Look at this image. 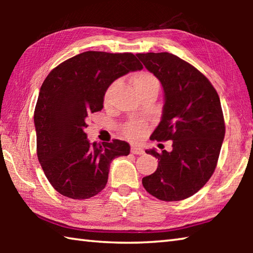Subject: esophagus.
I'll use <instances>...</instances> for the list:
<instances>
[{
  "label": "esophagus",
  "mask_w": 253,
  "mask_h": 253,
  "mask_svg": "<svg viewBox=\"0 0 253 253\" xmlns=\"http://www.w3.org/2000/svg\"><path fill=\"white\" fill-rule=\"evenodd\" d=\"M130 152L132 154H135V155H142V154H144L143 149L140 148V147H137V146H131Z\"/></svg>",
  "instance_id": "34e87169"
}]
</instances>
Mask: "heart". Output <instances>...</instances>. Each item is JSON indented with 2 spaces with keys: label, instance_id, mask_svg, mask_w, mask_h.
Instances as JSON below:
<instances>
[{
  "label": "heart",
  "instance_id": "1",
  "mask_svg": "<svg viewBox=\"0 0 253 253\" xmlns=\"http://www.w3.org/2000/svg\"><path fill=\"white\" fill-rule=\"evenodd\" d=\"M132 84H134L135 90L138 95L140 92L151 90V89H157L158 90V87H160V83H158L156 77L148 71L136 72L134 77H132ZM115 88H116V84H111L110 87L107 89V91L105 93V104H109L110 102L114 95ZM145 129H146V127H145L144 124L132 122L124 126L123 131L128 138L136 139L144 134Z\"/></svg>",
  "mask_w": 253,
  "mask_h": 253
}]
</instances>
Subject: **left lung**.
<instances>
[{
  "label": "left lung",
  "instance_id": "8db88e82",
  "mask_svg": "<svg viewBox=\"0 0 253 253\" xmlns=\"http://www.w3.org/2000/svg\"><path fill=\"white\" fill-rule=\"evenodd\" d=\"M161 81L165 102L152 140H172V151L155 149L157 169L143 186L158 200L172 202L200 191L212 176L224 139L225 125L219 95L195 67L169 52L136 54Z\"/></svg>",
  "mask_w": 253,
  "mask_h": 253
}]
</instances>
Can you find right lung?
<instances>
[{
    "label": "right lung",
    "instance_id": "1",
    "mask_svg": "<svg viewBox=\"0 0 253 253\" xmlns=\"http://www.w3.org/2000/svg\"><path fill=\"white\" fill-rule=\"evenodd\" d=\"M143 66L132 53L85 51L50 71L34 109L37 154L51 185L60 194L85 200L102 191L110 163L127 156L129 144L89 143L84 129L90 114L104 107L109 85Z\"/></svg>",
    "mask_w": 253,
    "mask_h": 253
}]
</instances>
